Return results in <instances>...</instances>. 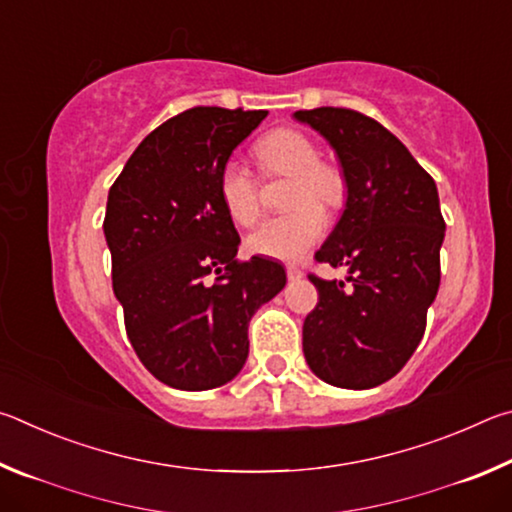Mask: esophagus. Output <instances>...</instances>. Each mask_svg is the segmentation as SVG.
<instances>
[{"label":"esophagus","instance_id":"1","mask_svg":"<svg viewBox=\"0 0 512 512\" xmlns=\"http://www.w3.org/2000/svg\"><path fill=\"white\" fill-rule=\"evenodd\" d=\"M287 277H289V280L291 282H298V280H302V271H300V268L298 266H287Z\"/></svg>","mask_w":512,"mask_h":512}]
</instances>
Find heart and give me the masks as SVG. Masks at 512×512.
I'll list each match as a JSON object with an SVG mask.
<instances>
[{"label":"heart","mask_w":512,"mask_h":512,"mask_svg":"<svg viewBox=\"0 0 512 512\" xmlns=\"http://www.w3.org/2000/svg\"><path fill=\"white\" fill-rule=\"evenodd\" d=\"M257 162L266 176L289 178L284 205L287 214L264 221L250 232L248 248L255 255L280 262H298L318 244L325 232L323 207H341L345 201L343 173L332 164L318 162V146L305 133L280 128L255 146ZM219 196L225 212L239 225H250L259 216L257 178L244 162L228 160L219 176Z\"/></svg>","instance_id":"obj_1"}]
</instances>
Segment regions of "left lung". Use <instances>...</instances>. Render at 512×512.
I'll list each match as a JSON object with an SVG mask.
<instances>
[{
  "mask_svg": "<svg viewBox=\"0 0 512 512\" xmlns=\"http://www.w3.org/2000/svg\"><path fill=\"white\" fill-rule=\"evenodd\" d=\"M293 119L325 137L345 180L343 214L316 259L348 275H309L318 305L302 325V350L316 377L363 391L395 377L422 341L440 287L438 189L409 149L361 112L316 108Z\"/></svg>",
  "mask_w": 512,
  "mask_h": 512,
  "instance_id": "1",
  "label": "left lung"
}]
</instances>
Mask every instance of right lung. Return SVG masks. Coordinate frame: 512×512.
I'll return each instance as SVG.
<instances>
[{
    "mask_svg": "<svg viewBox=\"0 0 512 512\" xmlns=\"http://www.w3.org/2000/svg\"><path fill=\"white\" fill-rule=\"evenodd\" d=\"M266 115L180 112L144 137L108 192L103 235L128 339L146 370L180 391L235 379L250 318L287 284L275 259L239 262L241 239L219 196L223 164Z\"/></svg>",
    "mask_w": 512,
    "mask_h": 512,
    "instance_id": "add662e5",
    "label": "right lung"
}]
</instances>
